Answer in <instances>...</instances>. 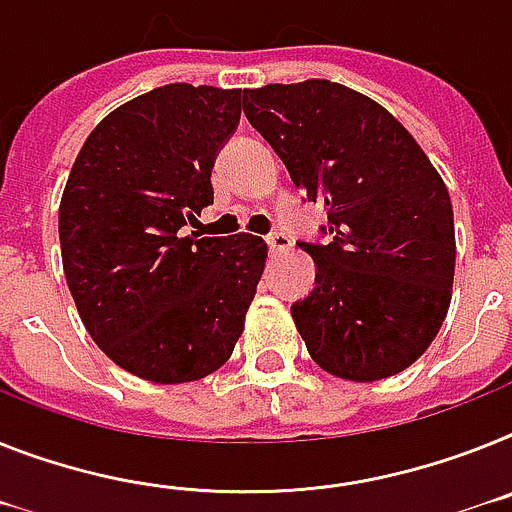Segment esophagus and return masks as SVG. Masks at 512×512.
Wrapping results in <instances>:
<instances>
[{
    "label": "esophagus",
    "instance_id": "34e87169",
    "mask_svg": "<svg viewBox=\"0 0 512 512\" xmlns=\"http://www.w3.org/2000/svg\"><path fill=\"white\" fill-rule=\"evenodd\" d=\"M268 244H270V249H273V252H289V249L294 247L291 236H286V234H270Z\"/></svg>",
    "mask_w": 512,
    "mask_h": 512
}]
</instances>
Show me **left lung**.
Segmentation results:
<instances>
[{
	"instance_id": "8db88e82",
	"label": "left lung",
	"mask_w": 512,
	"mask_h": 512,
	"mask_svg": "<svg viewBox=\"0 0 512 512\" xmlns=\"http://www.w3.org/2000/svg\"><path fill=\"white\" fill-rule=\"evenodd\" d=\"M249 124L309 200L328 208V244H302L315 291L291 307L328 375L393 377L440 333L453 296L448 187L385 106L330 80L244 90Z\"/></svg>"
}]
</instances>
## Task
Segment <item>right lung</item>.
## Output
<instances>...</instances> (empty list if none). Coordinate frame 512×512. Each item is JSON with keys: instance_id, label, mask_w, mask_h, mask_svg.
Here are the masks:
<instances>
[{"instance_id": "obj_1", "label": "right lung", "mask_w": 512, "mask_h": 512, "mask_svg": "<svg viewBox=\"0 0 512 512\" xmlns=\"http://www.w3.org/2000/svg\"><path fill=\"white\" fill-rule=\"evenodd\" d=\"M242 88L171 83L90 132L59 203L62 268L98 349L158 385L229 362L263 278L260 236H184L213 203L210 169Z\"/></svg>"}]
</instances>
